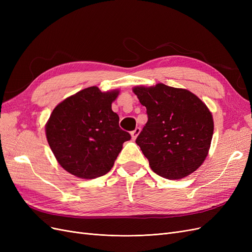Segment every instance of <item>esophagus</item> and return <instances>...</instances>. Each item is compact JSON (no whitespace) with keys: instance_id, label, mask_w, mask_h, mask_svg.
Wrapping results in <instances>:
<instances>
[{"instance_id":"obj_1","label":"esophagus","mask_w":252,"mask_h":252,"mask_svg":"<svg viewBox=\"0 0 252 252\" xmlns=\"http://www.w3.org/2000/svg\"><path fill=\"white\" fill-rule=\"evenodd\" d=\"M140 132H141V128H140V127H136L133 131H131V136H132V139H133V140H135V139H136V136H138V135L140 134Z\"/></svg>"}]
</instances>
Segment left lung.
<instances>
[{
  "instance_id": "obj_1",
  "label": "left lung",
  "mask_w": 252,
  "mask_h": 252,
  "mask_svg": "<svg viewBox=\"0 0 252 252\" xmlns=\"http://www.w3.org/2000/svg\"><path fill=\"white\" fill-rule=\"evenodd\" d=\"M148 121L135 143L159 177L179 180L195 171L208 155L213 134L209 109L190 91L158 84L133 88Z\"/></svg>"
}]
</instances>
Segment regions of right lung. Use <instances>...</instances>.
Wrapping results in <instances>:
<instances>
[{"instance_id":"right-lung-1","label":"right lung","mask_w":252,"mask_h":252,"mask_svg":"<svg viewBox=\"0 0 252 252\" xmlns=\"http://www.w3.org/2000/svg\"><path fill=\"white\" fill-rule=\"evenodd\" d=\"M118 90L102 93L95 86L67 97L53 109L46 136L57 161L82 179L106 174L114 164L123 143L131 136L119 126L111 109Z\"/></svg>"}]
</instances>
